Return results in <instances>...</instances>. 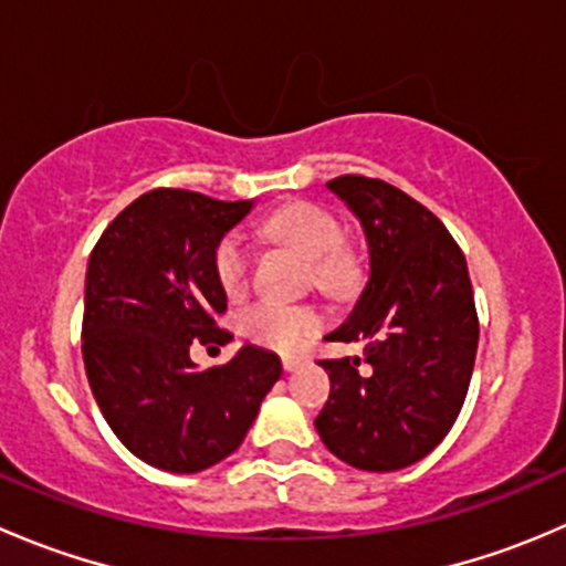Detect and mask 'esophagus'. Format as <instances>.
<instances>
[{"instance_id":"esophagus-1","label":"esophagus","mask_w":566,"mask_h":566,"mask_svg":"<svg viewBox=\"0 0 566 566\" xmlns=\"http://www.w3.org/2000/svg\"><path fill=\"white\" fill-rule=\"evenodd\" d=\"M282 367H284V373H295V369L301 367V361H298V358H293V356H284Z\"/></svg>"}]
</instances>
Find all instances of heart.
Wrapping results in <instances>:
<instances>
[{"instance_id":"obj_1","label":"heart","mask_w":566,"mask_h":566,"mask_svg":"<svg viewBox=\"0 0 566 566\" xmlns=\"http://www.w3.org/2000/svg\"><path fill=\"white\" fill-rule=\"evenodd\" d=\"M265 232L273 241L298 249L315 262V282L323 287H342L347 282V262L342 256L345 232L342 224L312 202H290L265 219ZM213 271L230 298L247 293L251 276V249L241 232L221 238L213 254ZM319 315L310 306H284L260 301L241 315V334L254 345L276 353H298L317 334Z\"/></svg>"}]
</instances>
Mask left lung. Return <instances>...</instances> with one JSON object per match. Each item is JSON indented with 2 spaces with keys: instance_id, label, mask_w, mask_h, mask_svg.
<instances>
[{
  "instance_id": "obj_1",
  "label": "left lung",
  "mask_w": 566,
  "mask_h": 566,
  "mask_svg": "<svg viewBox=\"0 0 566 566\" xmlns=\"http://www.w3.org/2000/svg\"><path fill=\"white\" fill-rule=\"evenodd\" d=\"M361 224L369 279L331 342L364 356L319 361L331 394L315 427L358 471H399L452 430L479 345L465 256L447 227L399 188L361 175L325 182Z\"/></svg>"
}]
</instances>
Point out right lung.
Returning <instances> with one entry per match:
<instances>
[{"instance_id": "right-lung-1", "label": "right lung", "mask_w": 566, "mask_h": 566, "mask_svg": "<svg viewBox=\"0 0 566 566\" xmlns=\"http://www.w3.org/2000/svg\"><path fill=\"white\" fill-rule=\"evenodd\" d=\"M254 199L221 202L156 188L128 205L87 262L82 356L101 413L128 452L172 473L230 458L282 378L276 353L243 345L224 367L199 369L193 339L224 345L227 293L213 271L221 238Z\"/></svg>"}]
</instances>
